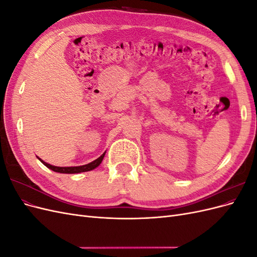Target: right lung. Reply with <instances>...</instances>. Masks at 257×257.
Returning <instances> with one entry per match:
<instances>
[{
  "instance_id": "right-lung-1",
  "label": "right lung",
  "mask_w": 257,
  "mask_h": 257,
  "mask_svg": "<svg viewBox=\"0 0 257 257\" xmlns=\"http://www.w3.org/2000/svg\"><path fill=\"white\" fill-rule=\"evenodd\" d=\"M105 153L104 152L102 155L98 159H96L95 161H93L91 163H89V164H85V165H81V166H71V167H59V166H53V165H50L48 164V163L44 162L42 159L38 158V160H40L43 164L48 167L49 169L53 170V172L56 173H60V174H79V173H84V172H90V170H93L94 168H96L100 163H102L104 157H105Z\"/></svg>"
}]
</instances>
